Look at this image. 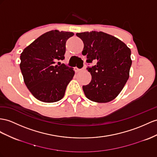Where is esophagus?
<instances>
[{"label":"esophagus","instance_id":"esophagus-1","mask_svg":"<svg viewBox=\"0 0 157 157\" xmlns=\"http://www.w3.org/2000/svg\"><path fill=\"white\" fill-rule=\"evenodd\" d=\"M74 70H75V72H79V71H81V69H79V68H78L77 67H74Z\"/></svg>","mask_w":157,"mask_h":157}]
</instances>
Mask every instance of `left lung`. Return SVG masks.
I'll return each mask as SVG.
<instances>
[{"mask_svg":"<svg viewBox=\"0 0 157 157\" xmlns=\"http://www.w3.org/2000/svg\"><path fill=\"white\" fill-rule=\"evenodd\" d=\"M76 36L83 42L82 54L87 56L86 62H97L96 65L87 67L91 80L83 86L84 94L92 101H112L129 78L131 50L119 39L103 32H85Z\"/></svg>","mask_w":157,"mask_h":157,"instance_id":"left-lung-1","label":"left lung"}]
</instances>
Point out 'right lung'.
Listing matches in <instances>:
<instances>
[{"label": "right lung", "mask_w": 157, "mask_h": 157, "mask_svg": "<svg viewBox=\"0 0 157 157\" xmlns=\"http://www.w3.org/2000/svg\"><path fill=\"white\" fill-rule=\"evenodd\" d=\"M73 33L55 30L40 36L23 50L20 67L26 87L40 101L53 103L63 98L73 79V67L58 60L65 58L66 43Z\"/></svg>", "instance_id": "add662e5"}]
</instances>
